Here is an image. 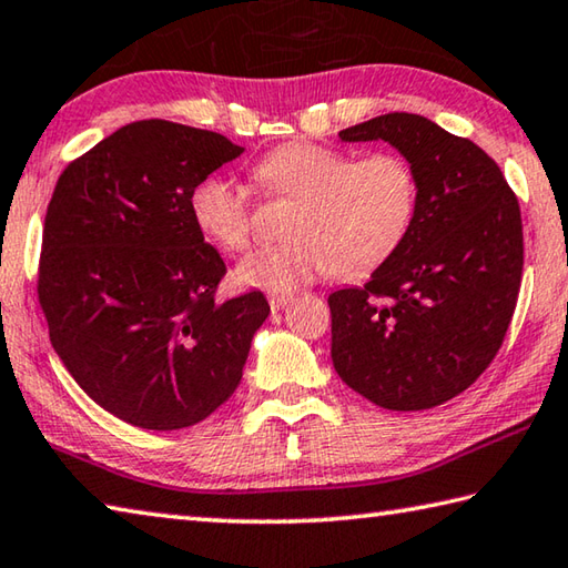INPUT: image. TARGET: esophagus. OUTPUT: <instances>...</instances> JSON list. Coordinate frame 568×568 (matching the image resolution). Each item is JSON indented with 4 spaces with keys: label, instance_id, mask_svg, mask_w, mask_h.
Returning a JSON list of instances; mask_svg holds the SVG:
<instances>
[{
    "label": "esophagus",
    "instance_id": "34e87169",
    "mask_svg": "<svg viewBox=\"0 0 568 568\" xmlns=\"http://www.w3.org/2000/svg\"><path fill=\"white\" fill-rule=\"evenodd\" d=\"M291 297H293V293H271L267 295V303H271V311L273 313H277V311H283V307L291 303Z\"/></svg>",
    "mask_w": 568,
    "mask_h": 568
}]
</instances>
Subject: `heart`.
I'll list each match as a JSON object with an SVG mask.
<instances>
[{
	"label": "heart",
	"instance_id": "heart-1",
	"mask_svg": "<svg viewBox=\"0 0 568 568\" xmlns=\"http://www.w3.org/2000/svg\"><path fill=\"white\" fill-rule=\"evenodd\" d=\"M267 193L297 201L285 243L255 248L235 267L241 285L293 293L327 273L363 275L399 248L415 219L417 179L399 153L357 159L323 143H287L255 166ZM199 229L229 251H243L253 233V199L245 185L209 176L193 189Z\"/></svg>",
	"mask_w": 568,
	"mask_h": 568
}]
</instances>
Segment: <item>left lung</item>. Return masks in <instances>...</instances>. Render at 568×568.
<instances>
[{
	"instance_id": "8db88e82",
	"label": "left lung",
	"mask_w": 568,
	"mask_h": 568,
	"mask_svg": "<svg viewBox=\"0 0 568 568\" xmlns=\"http://www.w3.org/2000/svg\"><path fill=\"white\" fill-rule=\"evenodd\" d=\"M339 139L395 146L415 171L417 209L363 287L327 297L335 373L385 409L437 407L489 367L509 329L524 267L519 201L477 143L417 113H385Z\"/></svg>"
}]
</instances>
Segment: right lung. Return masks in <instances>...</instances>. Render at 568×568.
<instances>
[{"instance_id":"1","label":"right lung","mask_w":568,"mask_h":568,"mask_svg":"<svg viewBox=\"0 0 568 568\" xmlns=\"http://www.w3.org/2000/svg\"><path fill=\"white\" fill-rule=\"evenodd\" d=\"M243 151L146 119L57 181L37 281L49 339L77 385L133 427L183 429L219 409L271 313L261 291L215 301L225 263L191 213L195 185Z\"/></svg>"}]
</instances>
